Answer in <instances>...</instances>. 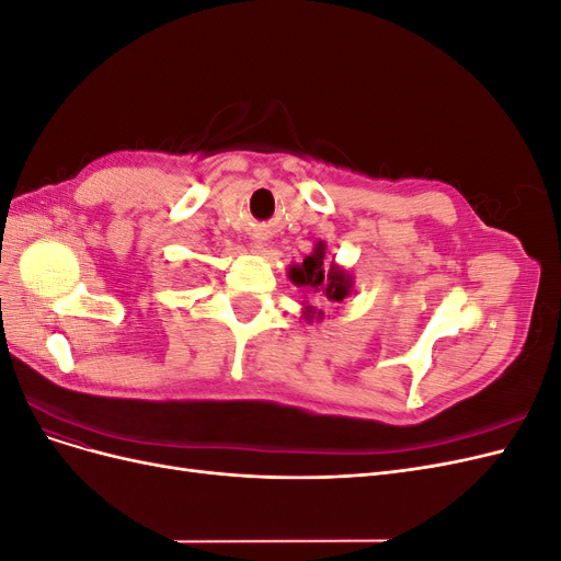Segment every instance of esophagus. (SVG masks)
Segmentation results:
<instances>
[{
	"label": "esophagus",
	"mask_w": 561,
	"mask_h": 561,
	"mask_svg": "<svg viewBox=\"0 0 561 561\" xmlns=\"http://www.w3.org/2000/svg\"><path fill=\"white\" fill-rule=\"evenodd\" d=\"M264 239H262V236H254V239H252V243H250V250L254 252V254H260V252H264Z\"/></svg>",
	"instance_id": "esophagus-1"
}]
</instances>
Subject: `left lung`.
I'll list each match as a JSON object with an SVG mask.
<instances>
[{"mask_svg":"<svg viewBox=\"0 0 561 561\" xmlns=\"http://www.w3.org/2000/svg\"><path fill=\"white\" fill-rule=\"evenodd\" d=\"M287 278H290L297 287H301L307 295H313L320 301H332V304L344 301L353 293V283H355L351 271L339 266L334 260L330 262V266L325 264V243L322 241L316 243L313 252L307 254L301 264L287 266ZM301 316L309 322L313 320L320 322L325 313L313 307H304Z\"/></svg>","mask_w":561,"mask_h":561,"instance_id":"left-lung-1","label":"left lung"}]
</instances>
